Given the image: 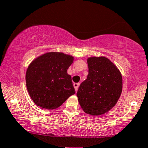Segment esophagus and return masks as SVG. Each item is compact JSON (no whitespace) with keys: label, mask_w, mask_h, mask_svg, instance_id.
I'll return each mask as SVG.
<instances>
[{"label":"esophagus","mask_w":148,"mask_h":148,"mask_svg":"<svg viewBox=\"0 0 148 148\" xmlns=\"http://www.w3.org/2000/svg\"><path fill=\"white\" fill-rule=\"evenodd\" d=\"M79 86V83H74V88H75L76 92H77V90H78Z\"/></svg>","instance_id":"34e87169"}]
</instances>
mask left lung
Instances as JSON below:
<instances>
[{
  "label": "left lung",
  "instance_id": "obj_1",
  "mask_svg": "<svg viewBox=\"0 0 148 148\" xmlns=\"http://www.w3.org/2000/svg\"><path fill=\"white\" fill-rule=\"evenodd\" d=\"M88 74L79 86L77 96L83 111L99 116L107 113L119 101L123 79L117 66L105 57L87 59Z\"/></svg>",
  "mask_w": 148,
  "mask_h": 148
}]
</instances>
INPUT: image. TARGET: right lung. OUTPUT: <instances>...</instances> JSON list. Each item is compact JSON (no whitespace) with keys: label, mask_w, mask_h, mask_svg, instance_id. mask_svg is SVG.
<instances>
[{"label":"right lung","mask_w":148,"mask_h":148,"mask_svg":"<svg viewBox=\"0 0 148 148\" xmlns=\"http://www.w3.org/2000/svg\"><path fill=\"white\" fill-rule=\"evenodd\" d=\"M74 57L63 52L43 54L33 60L26 71V86L34 103L41 108H59L75 94L67 69Z\"/></svg>","instance_id":"obj_1"}]
</instances>
